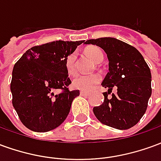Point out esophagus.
I'll list each match as a JSON object with an SVG mask.
<instances>
[{"label": "esophagus", "mask_w": 161, "mask_h": 161, "mask_svg": "<svg viewBox=\"0 0 161 161\" xmlns=\"http://www.w3.org/2000/svg\"><path fill=\"white\" fill-rule=\"evenodd\" d=\"M80 95L81 96H85V97H88L90 93L89 92H86V91H80Z\"/></svg>", "instance_id": "34e87169"}]
</instances>
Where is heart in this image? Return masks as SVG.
I'll return each instance as SVG.
<instances>
[{
  "label": "heart",
  "instance_id": "heart-1",
  "mask_svg": "<svg viewBox=\"0 0 161 161\" xmlns=\"http://www.w3.org/2000/svg\"><path fill=\"white\" fill-rule=\"evenodd\" d=\"M85 54L96 64L101 63L103 59V53L100 48L97 46H91L85 50ZM76 53H70L65 58L64 64L67 72L70 76L77 73V65H76ZM101 82V76L98 74H93L89 76L79 75L72 80V87L76 90L83 91H91L97 86Z\"/></svg>",
  "mask_w": 161,
  "mask_h": 161
}]
</instances>
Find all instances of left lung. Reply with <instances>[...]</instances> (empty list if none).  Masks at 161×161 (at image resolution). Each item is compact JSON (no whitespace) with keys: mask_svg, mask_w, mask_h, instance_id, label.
<instances>
[{"mask_svg":"<svg viewBox=\"0 0 161 161\" xmlns=\"http://www.w3.org/2000/svg\"><path fill=\"white\" fill-rule=\"evenodd\" d=\"M84 44L101 47L107 53L108 70L103 87L104 100L102 105L93 108L96 117L103 124L117 129L134 127L145 114L152 94L151 71L138 50L115 38L89 40ZM115 87L116 94L108 95Z\"/></svg>","mask_w":161,"mask_h":161,"instance_id":"1","label":"left lung"}]
</instances>
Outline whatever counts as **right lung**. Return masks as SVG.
<instances>
[{
	"label": "right lung",
	"instance_id": "add662e5",
	"mask_svg": "<svg viewBox=\"0 0 161 161\" xmlns=\"http://www.w3.org/2000/svg\"><path fill=\"white\" fill-rule=\"evenodd\" d=\"M83 42L57 40L35 46L14 64L10 84L13 106L30 130L48 132L66 119L79 91L68 88L71 81L64 60Z\"/></svg>",
	"mask_w": 161,
	"mask_h": 161
}]
</instances>
